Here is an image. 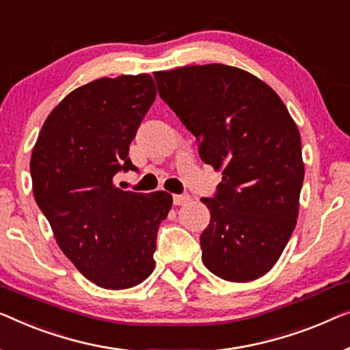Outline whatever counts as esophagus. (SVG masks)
<instances>
[{"label": "esophagus", "mask_w": 350, "mask_h": 350, "mask_svg": "<svg viewBox=\"0 0 350 350\" xmlns=\"http://www.w3.org/2000/svg\"><path fill=\"white\" fill-rule=\"evenodd\" d=\"M191 198L189 193H182V195H173V203L176 206H182V204H187L189 203Z\"/></svg>", "instance_id": "1"}]
</instances>
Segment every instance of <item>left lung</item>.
I'll return each mask as SVG.
<instances>
[{
  "instance_id": "left-lung-1",
  "label": "left lung",
  "mask_w": 350,
  "mask_h": 350,
  "mask_svg": "<svg viewBox=\"0 0 350 350\" xmlns=\"http://www.w3.org/2000/svg\"><path fill=\"white\" fill-rule=\"evenodd\" d=\"M159 95L198 142L204 163L222 171L200 236L204 267L249 282L278 262L298 217L301 137L271 87L239 68L195 65L157 71Z\"/></svg>"
}]
</instances>
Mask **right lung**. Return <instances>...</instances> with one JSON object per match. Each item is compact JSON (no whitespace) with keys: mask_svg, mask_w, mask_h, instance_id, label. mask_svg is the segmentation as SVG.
Returning <instances> with one entry per match:
<instances>
[{"mask_svg":"<svg viewBox=\"0 0 350 350\" xmlns=\"http://www.w3.org/2000/svg\"><path fill=\"white\" fill-rule=\"evenodd\" d=\"M155 96L149 75L96 79L49 114L33 149L34 200L63 254L98 287L130 288L154 271L173 196L120 190L114 176L137 171L128 150Z\"/></svg>","mask_w":350,"mask_h":350,"instance_id":"right-lung-1","label":"right lung"}]
</instances>
